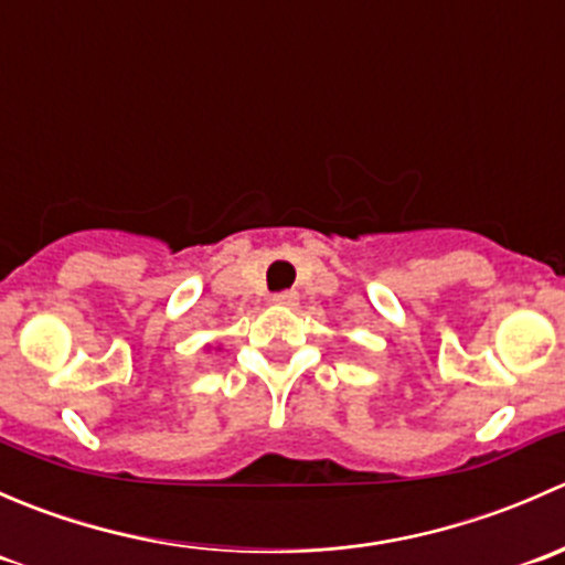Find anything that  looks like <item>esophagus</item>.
Wrapping results in <instances>:
<instances>
[{
    "label": "esophagus",
    "mask_w": 565,
    "mask_h": 565,
    "mask_svg": "<svg viewBox=\"0 0 565 565\" xmlns=\"http://www.w3.org/2000/svg\"><path fill=\"white\" fill-rule=\"evenodd\" d=\"M271 305H277V307H296V305H299V294H296V290H282V294L271 296Z\"/></svg>",
    "instance_id": "34e87169"
}]
</instances>
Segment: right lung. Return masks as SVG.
Returning a JSON list of instances; mask_svg holds the SVG:
<instances>
[{
    "instance_id": "obj_1",
    "label": "right lung",
    "mask_w": 565,
    "mask_h": 565,
    "mask_svg": "<svg viewBox=\"0 0 565 565\" xmlns=\"http://www.w3.org/2000/svg\"><path fill=\"white\" fill-rule=\"evenodd\" d=\"M209 349H211V345H209ZM216 351H220V349H216Z\"/></svg>"
}]
</instances>
